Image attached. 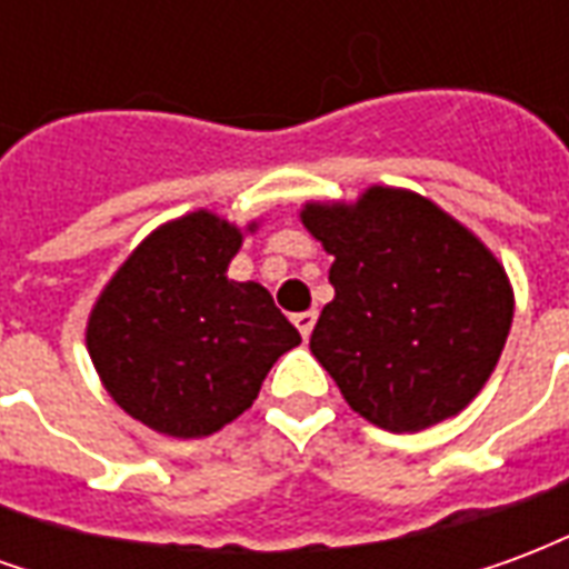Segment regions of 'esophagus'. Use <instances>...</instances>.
I'll return each instance as SVG.
<instances>
[{
	"instance_id": "34e87169",
	"label": "esophagus",
	"mask_w": 569,
	"mask_h": 569,
	"mask_svg": "<svg viewBox=\"0 0 569 569\" xmlns=\"http://www.w3.org/2000/svg\"><path fill=\"white\" fill-rule=\"evenodd\" d=\"M292 322H296V329L305 338H310V332H313V326H317V310H305V313H296L292 317Z\"/></svg>"
}]
</instances>
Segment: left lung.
Segmentation results:
<instances>
[{
    "instance_id": "left-lung-1",
    "label": "left lung",
    "mask_w": 569,
    "mask_h": 569,
    "mask_svg": "<svg viewBox=\"0 0 569 569\" xmlns=\"http://www.w3.org/2000/svg\"><path fill=\"white\" fill-rule=\"evenodd\" d=\"M301 222L335 256L310 350L347 406L390 432L460 415L497 369L512 286L453 216L406 188L357 203H305Z\"/></svg>"
}]
</instances>
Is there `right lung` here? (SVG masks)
Segmentation results:
<instances>
[{
    "mask_svg": "<svg viewBox=\"0 0 569 569\" xmlns=\"http://www.w3.org/2000/svg\"><path fill=\"white\" fill-rule=\"evenodd\" d=\"M247 231H256V222ZM240 228L198 210L151 231L88 320L100 381L154 432L200 439L240 418L301 335L259 283L228 280Z\"/></svg>",
    "mask_w": 569,
    "mask_h": 569,
    "instance_id": "add662e5",
    "label": "right lung"
}]
</instances>
